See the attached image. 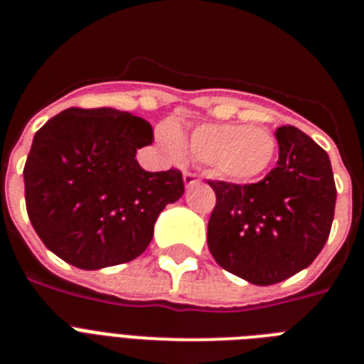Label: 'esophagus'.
Returning a JSON list of instances; mask_svg holds the SVG:
<instances>
[{"instance_id":"1","label":"esophagus","mask_w":364,"mask_h":364,"mask_svg":"<svg viewBox=\"0 0 364 364\" xmlns=\"http://www.w3.org/2000/svg\"><path fill=\"white\" fill-rule=\"evenodd\" d=\"M182 178H184L186 188H191V186H195V184H198V182H200L198 175H195V173H189V171H186L184 175H182Z\"/></svg>"}]
</instances>
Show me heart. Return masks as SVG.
<instances>
[{"label": "heart", "instance_id": "b5f03b06", "mask_svg": "<svg viewBox=\"0 0 364 364\" xmlns=\"http://www.w3.org/2000/svg\"><path fill=\"white\" fill-rule=\"evenodd\" d=\"M156 142L175 162L186 159V142L193 156L222 178L247 184L266 175L277 154V140L266 127L242 124H200L188 140L173 124L156 129Z\"/></svg>", "mask_w": 364, "mask_h": 364}]
</instances>
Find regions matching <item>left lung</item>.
Segmentation results:
<instances>
[{
	"label": "left lung",
	"mask_w": 364,
	"mask_h": 364,
	"mask_svg": "<svg viewBox=\"0 0 364 364\" xmlns=\"http://www.w3.org/2000/svg\"><path fill=\"white\" fill-rule=\"evenodd\" d=\"M279 162L257 184L210 182L217 205L208 246L226 272L257 286L308 268L328 240L336 182L328 153L294 125L279 127Z\"/></svg>",
	"instance_id": "1"
}]
</instances>
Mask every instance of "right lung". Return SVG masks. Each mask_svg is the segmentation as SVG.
Segmentation results:
<instances>
[{"label":"right lung","mask_w":364,"mask_h":364,"mask_svg":"<svg viewBox=\"0 0 364 364\" xmlns=\"http://www.w3.org/2000/svg\"><path fill=\"white\" fill-rule=\"evenodd\" d=\"M144 118L112 107H70L34 134L23 169L32 228L54 255L82 269L124 264L146 252L154 222L184 195L182 173L144 171Z\"/></svg>","instance_id":"obj_1"}]
</instances>
